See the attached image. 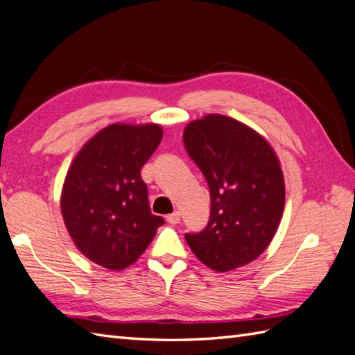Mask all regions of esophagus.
<instances>
[{
	"label": "esophagus",
	"mask_w": 355,
	"mask_h": 355,
	"mask_svg": "<svg viewBox=\"0 0 355 355\" xmlns=\"http://www.w3.org/2000/svg\"><path fill=\"white\" fill-rule=\"evenodd\" d=\"M180 219H181V216H180V211H174V213H171V215H168V216H166V220L169 222V224H172V225L178 224Z\"/></svg>",
	"instance_id": "34e87169"
}]
</instances>
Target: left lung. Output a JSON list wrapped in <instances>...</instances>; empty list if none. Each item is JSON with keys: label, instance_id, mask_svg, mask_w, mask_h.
<instances>
[{"label": "left lung", "instance_id": "1", "mask_svg": "<svg viewBox=\"0 0 355 355\" xmlns=\"http://www.w3.org/2000/svg\"><path fill=\"white\" fill-rule=\"evenodd\" d=\"M184 148L210 189V219L186 242L205 266L227 272L268 248L284 210V178L270 145L224 114L189 123Z\"/></svg>", "mask_w": 355, "mask_h": 355}]
</instances>
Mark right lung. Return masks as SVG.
Wrapping results in <instances>:
<instances>
[{"label":"right lung","instance_id":"1","mask_svg":"<svg viewBox=\"0 0 355 355\" xmlns=\"http://www.w3.org/2000/svg\"><path fill=\"white\" fill-rule=\"evenodd\" d=\"M162 136L157 123H112L73 159L62 191V215L80 252L96 265L112 270L133 265L164 224L151 213L140 177Z\"/></svg>","mask_w":355,"mask_h":355}]
</instances>
